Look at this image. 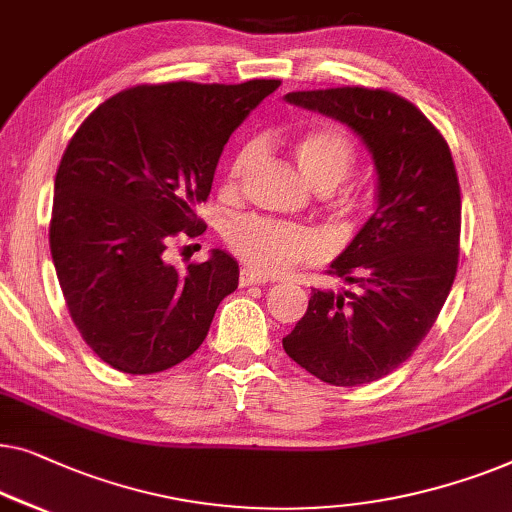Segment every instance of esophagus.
I'll return each mask as SVG.
<instances>
[{
  "instance_id": "34e87169",
  "label": "esophagus",
  "mask_w": 512,
  "mask_h": 512,
  "mask_svg": "<svg viewBox=\"0 0 512 512\" xmlns=\"http://www.w3.org/2000/svg\"><path fill=\"white\" fill-rule=\"evenodd\" d=\"M239 283H241V287L264 285V283H269V278L262 276V273H255V271H250V269H243L241 276H239Z\"/></svg>"
}]
</instances>
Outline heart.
Returning <instances> with one entry per match:
<instances>
[{
	"label": "heart",
	"mask_w": 512,
	"mask_h": 512,
	"mask_svg": "<svg viewBox=\"0 0 512 512\" xmlns=\"http://www.w3.org/2000/svg\"><path fill=\"white\" fill-rule=\"evenodd\" d=\"M257 155V143H248L234 157L225 178L227 192H236L241 178L255 164ZM294 157H297V164L308 185L322 194L334 192L352 174L357 162L350 136L336 127L308 129L294 141ZM225 239L229 248L234 250V255L250 271L262 273V276H276V273H283L297 264L313 262L322 253L318 236L308 232V229L257 218V215L229 222Z\"/></svg>",
	"instance_id": "obj_1"
}]
</instances>
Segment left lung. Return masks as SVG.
Instances as JSON below:
<instances>
[{"label": "left lung", "mask_w": 512, "mask_h": 512, "mask_svg": "<svg viewBox=\"0 0 512 512\" xmlns=\"http://www.w3.org/2000/svg\"><path fill=\"white\" fill-rule=\"evenodd\" d=\"M285 102L362 139L376 169V211L329 264L345 287L313 290L283 348L322 383H373L413 355L450 294L462 227L455 162L422 111L387 90L290 92Z\"/></svg>", "instance_id": "8db88e82"}]
</instances>
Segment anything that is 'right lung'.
I'll return each instance as SVG.
<instances>
[{
    "label": "right lung",
    "instance_id": "right-lung-1",
    "mask_svg": "<svg viewBox=\"0 0 512 512\" xmlns=\"http://www.w3.org/2000/svg\"><path fill=\"white\" fill-rule=\"evenodd\" d=\"M280 81L136 85L78 127L55 176L50 255L71 320L106 364L167 371L204 343L239 264L213 248L185 271L171 236H199L225 143Z\"/></svg>",
    "mask_w": 512,
    "mask_h": 512
}]
</instances>
